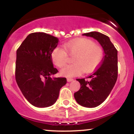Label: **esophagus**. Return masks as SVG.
<instances>
[{
    "mask_svg": "<svg viewBox=\"0 0 134 134\" xmlns=\"http://www.w3.org/2000/svg\"><path fill=\"white\" fill-rule=\"evenodd\" d=\"M73 79L72 78H67V82H72V81H73Z\"/></svg>",
    "mask_w": 134,
    "mask_h": 134,
    "instance_id": "esophagus-1",
    "label": "esophagus"
}]
</instances>
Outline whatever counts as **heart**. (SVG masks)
Segmentation results:
<instances>
[{"label":"heart","mask_w":134,"mask_h":134,"mask_svg":"<svg viewBox=\"0 0 134 134\" xmlns=\"http://www.w3.org/2000/svg\"><path fill=\"white\" fill-rule=\"evenodd\" d=\"M64 48L69 55H74L72 58L74 64L66 66L60 70V74L67 77L79 76L83 70L85 72L92 71L100 64L103 57L102 48L88 38H79L71 41L64 44ZM65 51L62 48L56 47L52 52V61L59 68L64 67L67 62V54Z\"/></svg>","instance_id":"b5f03b06"}]
</instances>
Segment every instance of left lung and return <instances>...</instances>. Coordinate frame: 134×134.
<instances>
[{
  "instance_id": "1",
  "label": "left lung",
  "mask_w": 134,
  "mask_h": 134,
  "mask_svg": "<svg viewBox=\"0 0 134 134\" xmlns=\"http://www.w3.org/2000/svg\"><path fill=\"white\" fill-rule=\"evenodd\" d=\"M82 35L96 40L104 50L100 66L85 79H77L80 90L74 93L77 103L82 107L94 108L103 103L111 93L118 77V52L108 36L96 31Z\"/></svg>"
}]
</instances>
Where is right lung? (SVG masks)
<instances>
[{
  "instance_id": "add662e5",
  "label": "right lung",
  "mask_w": 134,
  "mask_h": 134,
  "mask_svg": "<svg viewBox=\"0 0 134 134\" xmlns=\"http://www.w3.org/2000/svg\"><path fill=\"white\" fill-rule=\"evenodd\" d=\"M58 43L57 38L38 32L30 34L17 50L16 82L26 99L36 107L53 105L67 83L65 77H51L58 72L51 57Z\"/></svg>"
}]
</instances>
